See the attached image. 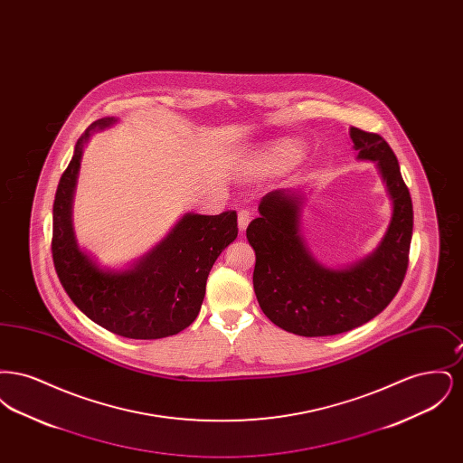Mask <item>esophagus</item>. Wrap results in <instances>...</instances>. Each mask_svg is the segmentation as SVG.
Segmentation results:
<instances>
[{
    "label": "esophagus",
    "instance_id": "34e87169",
    "mask_svg": "<svg viewBox=\"0 0 463 463\" xmlns=\"http://www.w3.org/2000/svg\"><path fill=\"white\" fill-rule=\"evenodd\" d=\"M250 221H251V213H250L248 210H241V212L238 213V227H240V232L246 231Z\"/></svg>",
    "mask_w": 463,
    "mask_h": 463
}]
</instances>
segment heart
Here are the masks:
<instances>
[{"label": "heart", "mask_w": 463, "mask_h": 463, "mask_svg": "<svg viewBox=\"0 0 463 463\" xmlns=\"http://www.w3.org/2000/svg\"><path fill=\"white\" fill-rule=\"evenodd\" d=\"M304 155V144L297 138H279L259 149L250 161V174L267 175L285 172Z\"/></svg>", "instance_id": "b5f03b06"}]
</instances>
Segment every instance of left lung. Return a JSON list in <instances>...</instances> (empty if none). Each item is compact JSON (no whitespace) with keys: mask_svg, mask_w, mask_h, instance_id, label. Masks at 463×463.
<instances>
[{"mask_svg":"<svg viewBox=\"0 0 463 463\" xmlns=\"http://www.w3.org/2000/svg\"><path fill=\"white\" fill-rule=\"evenodd\" d=\"M357 161H372L385 184L392 213L372 253L354 264L317 260L302 234L307 194L278 189L265 194L246 229L255 250L253 288L265 316L300 336L354 330L391 304L402 285L413 234V204L389 144L376 133L351 128Z\"/></svg>","mask_w":463,"mask_h":463,"instance_id":"left-lung-1","label":"left lung"}]
</instances>
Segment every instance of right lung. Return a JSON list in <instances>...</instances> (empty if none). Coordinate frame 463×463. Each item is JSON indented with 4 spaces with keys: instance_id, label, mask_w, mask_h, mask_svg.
<instances>
[{
    "instance_id": "obj_1",
    "label": "right lung",
    "mask_w": 463,
    "mask_h": 463,
    "mask_svg": "<svg viewBox=\"0 0 463 463\" xmlns=\"http://www.w3.org/2000/svg\"><path fill=\"white\" fill-rule=\"evenodd\" d=\"M118 121L91 123L74 146L53 201V264L74 306L99 326L137 340L165 338L198 317L208 274L238 238V215L187 212L144 255L123 267L100 264L78 241L72 203L85 146L93 132L109 130Z\"/></svg>"
}]
</instances>
